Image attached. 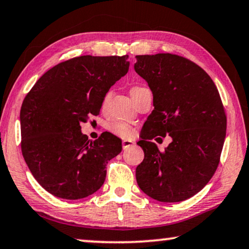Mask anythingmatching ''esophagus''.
<instances>
[{
    "mask_svg": "<svg viewBox=\"0 0 249 249\" xmlns=\"http://www.w3.org/2000/svg\"><path fill=\"white\" fill-rule=\"evenodd\" d=\"M135 146V142L132 140H124L122 141V148L124 149H128L130 147Z\"/></svg>",
    "mask_w": 249,
    "mask_h": 249,
    "instance_id": "34e87169",
    "label": "esophagus"
}]
</instances>
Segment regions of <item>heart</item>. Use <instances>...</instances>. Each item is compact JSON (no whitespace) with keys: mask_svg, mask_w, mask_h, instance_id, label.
I'll return each instance as SVG.
<instances>
[{"mask_svg":"<svg viewBox=\"0 0 249 249\" xmlns=\"http://www.w3.org/2000/svg\"><path fill=\"white\" fill-rule=\"evenodd\" d=\"M140 88L141 87H133L131 91L140 89ZM131 91H130V92H131ZM109 95H110L109 93H107L105 95V98H103V101H102L103 106L106 105L107 101H108ZM109 130L113 133L114 136L122 138V139H129V138H131V137H133V135H135V131H133V129L130 127L129 124H124V122H121V121L112 122V124L109 125Z\"/></svg>","mask_w":249,"mask_h":249,"instance_id":"1","label":"heart"}]
</instances>
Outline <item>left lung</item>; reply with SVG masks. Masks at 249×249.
Returning a JSON list of instances; mask_svg holds the SVG:
<instances>
[{
	"instance_id": "1",
	"label": "left lung",
	"mask_w": 249,
	"mask_h": 249,
	"mask_svg": "<svg viewBox=\"0 0 249 249\" xmlns=\"http://www.w3.org/2000/svg\"><path fill=\"white\" fill-rule=\"evenodd\" d=\"M136 59L135 70L148 82L155 107L138 142L144 152L136 169L138 186L158 201L186 200L207 185L219 164L227 127L219 92L206 71L183 56ZM167 134L173 141L160 152L150 140Z\"/></svg>"
}]
</instances>
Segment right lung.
Instances as JSON below:
<instances>
[{"mask_svg":"<svg viewBox=\"0 0 249 249\" xmlns=\"http://www.w3.org/2000/svg\"><path fill=\"white\" fill-rule=\"evenodd\" d=\"M128 55H82L63 61L37 80L23 100L22 155L36 180L53 196L81 199L103 185L107 163L121 140L103 132L88 140L81 122L98 116L105 95L129 70Z\"/></svg>","mask_w":249,"mask_h":249,"instance_id":"1","label":"right lung"}]
</instances>
